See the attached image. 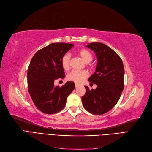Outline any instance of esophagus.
Instances as JSON below:
<instances>
[{
  "instance_id": "1",
  "label": "esophagus",
  "mask_w": 152,
  "mask_h": 152,
  "mask_svg": "<svg viewBox=\"0 0 152 152\" xmlns=\"http://www.w3.org/2000/svg\"><path fill=\"white\" fill-rule=\"evenodd\" d=\"M79 86H80V85H79V84H78V83H75V87H76V88L78 87Z\"/></svg>"
}]
</instances>
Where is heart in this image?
<instances>
[{
    "label": "heart",
    "mask_w": 152,
    "mask_h": 152,
    "mask_svg": "<svg viewBox=\"0 0 152 152\" xmlns=\"http://www.w3.org/2000/svg\"><path fill=\"white\" fill-rule=\"evenodd\" d=\"M78 54L81 57L82 59L86 63H89L92 61L93 56L91 52L87 49H82L78 51ZM70 55L69 53H66L63 55L61 58V65L63 69L68 70L70 69ZM88 77V73L86 70L76 71L74 70L69 73L67 75V79L72 81L76 83H80L86 78Z\"/></svg>",
    "instance_id": "1"
}]
</instances>
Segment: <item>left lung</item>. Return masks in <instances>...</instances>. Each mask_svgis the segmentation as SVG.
<instances>
[{"mask_svg":"<svg viewBox=\"0 0 152 152\" xmlns=\"http://www.w3.org/2000/svg\"><path fill=\"white\" fill-rule=\"evenodd\" d=\"M95 52L97 64L95 72L88 81L97 85L82 97L84 108L89 113L101 115L109 111L118 102L124 88V70L123 61L113 50L101 43L86 46Z\"/></svg>","mask_w":152,"mask_h":152,"instance_id":"left-lung-1","label":"left lung"}]
</instances>
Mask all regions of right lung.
Returning a JSON list of instances; mask_svg holds the SVG:
<instances>
[{"label": "right lung", "mask_w": 152, "mask_h": 152, "mask_svg": "<svg viewBox=\"0 0 152 152\" xmlns=\"http://www.w3.org/2000/svg\"><path fill=\"white\" fill-rule=\"evenodd\" d=\"M73 46L65 43H51L38 50L30 61L28 91L36 107L45 114H55L64 109L67 97L75 88L74 82L70 81L61 87L54 85L55 80L65 76L61 58Z\"/></svg>", "instance_id": "right-lung-1"}]
</instances>
